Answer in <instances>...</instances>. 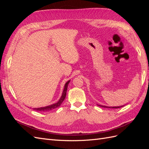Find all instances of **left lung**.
<instances>
[{
  "mask_svg": "<svg viewBox=\"0 0 149 149\" xmlns=\"http://www.w3.org/2000/svg\"><path fill=\"white\" fill-rule=\"evenodd\" d=\"M97 106H100V107H106V108H120V107H122L124 106H118V107H107V106H101V105H97Z\"/></svg>",
  "mask_w": 149,
  "mask_h": 149,
  "instance_id": "1",
  "label": "left lung"
}]
</instances>
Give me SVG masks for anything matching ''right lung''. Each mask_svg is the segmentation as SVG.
<instances>
[{
    "label": "right lung",
    "instance_id": "right-lung-1",
    "mask_svg": "<svg viewBox=\"0 0 149 149\" xmlns=\"http://www.w3.org/2000/svg\"><path fill=\"white\" fill-rule=\"evenodd\" d=\"M69 83H70V81H68L65 84L64 90H63V91L62 96H61V98L60 99V100L58 101L56 103L53 104H52L50 106H48L43 107L33 108V110L37 111H39V112H48L49 111H52V110L55 109H56V108H57V107H59L61 106L62 102H63V101L65 100L66 95V91H67L68 86Z\"/></svg>",
    "mask_w": 149,
    "mask_h": 149
}]
</instances>
